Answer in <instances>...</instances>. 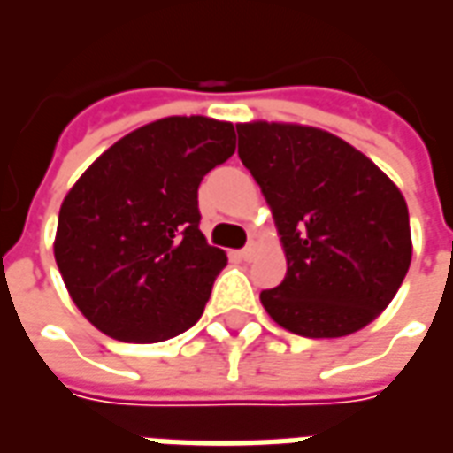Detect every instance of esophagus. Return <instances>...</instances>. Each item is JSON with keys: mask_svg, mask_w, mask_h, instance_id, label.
Returning <instances> with one entry per match:
<instances>
[{"mask_svg": "<svg viewBox=\"0 0 453 453\" xmlns=\"http://www.w3.org/2000/svg\"><path fill=\"white\" fill-rule=\"evenodd\" d=\"M255 252H257V245L255 242H250V245L242 247V250L237 252V257H240V259H245V262H250V259L255 257Z\"/></svg>", "mask_w": 453, "mask_h": 453, "instance_id": "34e87169", "label": "esophagus"}]
</instances>
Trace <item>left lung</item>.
I'll return each instance as SVG.
<instances>
[{
	"label": "left lung",
	"instance_id": "1",
	"mask_svg": "<svg viewBox=\"0 0 453 453\" xmlns=\"http://www.w3.org/2000/svg\"><path fill=\"white\" fill-rule=\"evenodd\" d=\"M237 155L272 208L286 276L259 294L276 325L344 337L376 320L412 259L400 188L349 142L313 126H237Z\"/></svg>",
	"mask_w": 453,
	"mask_h": 453
}]
</instances>
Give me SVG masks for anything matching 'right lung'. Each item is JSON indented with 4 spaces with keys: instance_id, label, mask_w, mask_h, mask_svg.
Listing matches in <instances>:
<instances>
[{
    "instance_id": "1",
    "label": "right lung",
    "mask_w": 453,
    "mask_h": 453,
    "mask_svg": "<svg viewBox=\"0 0 453 453\" xmlns=\"http://www.w3.org/2000/svg\"><path fill=\"white\" fill-rule=\"evenodd\" d=\"M233 152V123L169 116L113 142L67 191L55 262L96 330L152 344L201 318L227 257L198 230V184Z\"/></svg>"
}]
</instances>
